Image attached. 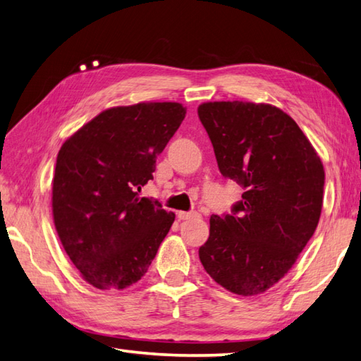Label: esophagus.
Segmentation results:
<instances>
[{
    "label": "esophagus",
    "instance_id": "34e87169",
    "mask_svg": "<svg viewBox=\"0 0 361 361\" xmlns=\"http://www.w3.org/2000/svg\"><path fill=\"white\" fill-rule=\"evenodd\" d=\"M176 217H178L180 220H189V219H197V217H200V214L195 212V211H189V212L178 211V212H176Z\"/></svg>",
    "mask_w": 361,
    "mask_h": 361
}]
</instances>
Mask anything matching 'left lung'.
<instances>
[{
  "mask_svg": "<svg viewBox=\"0 0 361 361\" xmlns=\"http://www.w3.org/2000/svg\"><path fill=\"white\" fill-rule=\"evenodd\" d=\"M198 118L220 173L243 188L231 214L211 216L198 250L206 273L235 295L264 293L310 240L323 208L324 167L302 130L268 104L206 102Z\"/></svg>",
  "mask_w": 361,
  "mask_h": 361,
  "instance_id": "obj_1",
  "label": "left lung"
}]
</instances>
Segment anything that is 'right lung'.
<instances>
[{"mask_svg":"<svg viewBox=\"0 0 361 361\" xmlns=\"http://www.w3.org/2000/svg\"><path fill=\"white\" fill-rule=\"evenodd\" d=\"M186 109L176 102L114 106L79 128L59 150L52 216L66 255L101 290H124L147 273L175 214L140 197L157 157Z\"/></svg>","mask_w":361,"mask_h":361,"instance_id":"add662e5","label":"right lung"}]
</instances>
